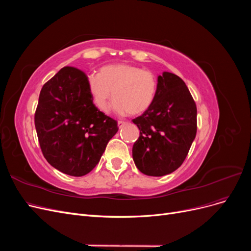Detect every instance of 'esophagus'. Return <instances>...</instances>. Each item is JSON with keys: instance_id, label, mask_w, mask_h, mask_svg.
Here are the masks:
<instances>
[{"instance_id": "obj_1", "label": "esophagus", "mask_w": 251, "mask_h": 251, "mask_svg": "<svg viewBox=\"0 0 251 251\" xmlns=\"http://www.w3.org/2000/svg\"><path fill=\"white\" fill-rule=\"evenodd\" d=\"M126 123H125V121H121V120H119V121H118V127H119V128H121V127H123V126L126 125Z\"/></svg>"}]
</instances>
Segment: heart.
I'll use <instances>...</instances> for the list:
<instances>
[{"label":"heart","mask_w":251,"mask_h":251,"mask_svg":"<svg viewBox=\"0 0 251 251\" xmlns=\"http://www.w3.org/2000/svg\"><path fill=\"white\" fill-rule=\"evenodd\" d=\"M88 88L94 105L100 112L109 110L113 96V109L119 115H139L155 100L157 79L153 73L139 67L115 64L102 67L98 74H90Z\"/></svg>","instance_id":"1"}]
</instances>
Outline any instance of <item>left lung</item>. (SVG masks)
<instances>
[{"instance_id": "1", "label": "left lung", "mask_w": 251, "mask_h": 251, "mask_svg": "<svg viewBox=\"0 0 251 251\" xmlns=\"http://www.w3.org/2000/svg\"><path fill=\"white\" fill-rule=\"evenodd\" d=\"M133 123L140 130L132 150L137 169L153 177L176 171L197 133V107L185 82L171 72L158 75L153 103Z\"/></svg>"}]
</instances>
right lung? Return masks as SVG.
I'll use <instances>...</instances> for the list:
<instances>
[{"instance_id": "obj_1", "label": "right lung", "mask_w": 251, "mask_h": 251, "mask_svg": "<svg viewBox=\"0 0 251 251\" xmlns=\"http://www.w3.org/2000/svg\"><path fill=\"white\" fill-rule=\"evenodd\" d=\"M34 124L46 160L74 177L95 168L118 131L116 120L94 105L87 75L73 67H64L43 86Z\"/></svg>"}]
</instances>
